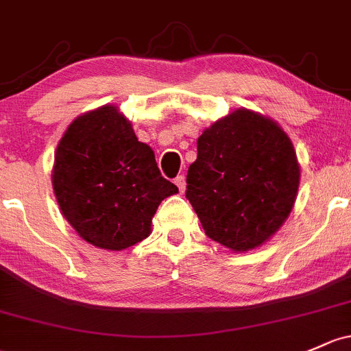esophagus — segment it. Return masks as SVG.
<instances>
[{"instance_id":"1","label":"esophagus","mask_w":351,"mask_h":351,"mask_svg":"<svg viewBox=\"0 0 351 351\" xmlns=\"http://www.w3.org/2000/svg\"><path fill=\"white\" fill-rule=\"evenodd\" d=\"M174 184L177 187H179V192L186 191V177H184V176H177L174 179Z\"/></svg>"}]
</instances>
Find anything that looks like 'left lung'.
I'll use <instances>...</instances> for the list:
<instances>
[{
	"mask_svg": "<svg viewBox=\"0 0 351 351\" xmlns=\"http://www.w3.org/2000/svg\"><path fill=\"white\" fill-rule=\"evenodd\" d=\"M300 176L295 147L280 123L237 108L197 138L186 197L207 237L246 252L263 246L288 219Z\"/></svg>",
	"mask_w": 351,
	"mask_h": 351,
	"instance_id": "left-lung-1",
	"label": "left lung"
}]
</instances>
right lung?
<instances>
[{
    "label": "right lung",
    "mask_w": 351,
    "mask_h": 351,
    "mask_svg": "<svg viewBox=\"0 0 351 351\" xmlns=\"http://www.w3.org/2000/svg\"><path fill=\"white\" fill-rule=\"evenodd\" d=\"M51 184L71 228L107 251L145 239L157 207L179 192L115 105L85 112L66 127L55 150Z\"/></svg>",
    "instance_id": "obj_1"
}]
</instances>
